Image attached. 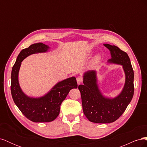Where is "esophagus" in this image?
<instances>
[{"mask_svg":"<svg viewBox=\"0 0 147 147\" xmlns=\"http://www.w3.org/2000/svg\"><path fill=\"white\" fill-rule=\"evenodd\" d=\"M82 81H83V80H82V77H78L77 78V84H81L82 82Z\"/></svg>","mask_w":147,"mask_h":147,"instance_id":"1","label":"esophagus"}]
</instances>
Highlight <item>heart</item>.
I'll list each match as a JSON object with an SVG mask.
<instances>
[{"label":"heart","instance_id":"obj_1","mask_svg":"<svg viewBox=\"0 0 147 147\" xmlns=\"http://www.w3.org/2000/svg\"><path fill=\"white\" fill-rule=\"evenodd\" d=\"M101 59V57H100V55H96L94 58H93V60H92V63L94 64H97L99 62H100Z\"/></svg>","mask_w":147,"mask_h":147}]
</instances>
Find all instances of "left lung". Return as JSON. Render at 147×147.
<instances>
[{"mask_svg":"<svg viewBox=\"0 0 147 147\" xmlns=\"http://www.w3.org/2000/svg\"><path fill=\"white\" fill-rule=\"evenodd\" d=\"M104 46L110 51L111 58L107 63L122 65L125 82L118 96L110 97L104 95L100 91L96 70H88L83 74V84L78 86L83 113L89 121L96 123H110L116 121L129 104L134 92V71L127 53L115 45L105 43Z\"/></svg>","mask_w":147,"mask_h":147,"instance_id":"1","label":"left lung"}]
</instances>
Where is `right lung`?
<instances>
[{"label":"right lung","instance_id":"add662e5","mask_svg":"<svg viewBox=\"0 0 147 147\" xmlns=\"http://www.w3.org/2000/svg\"><path fill=\"white\" fill-rule=\"evenodd\" d=\"M51 48L43 43H34L23 49L17 57L11 74V92L16 105L24 116L35 123L50 122L60 112L63 101L73 88H77L76 78L72 77L57 82L45 95L30 97L26 94L20 85L18 75L21 63L26 57L39 53H47Z\"/></svg>","mask_w":147,"mask_h":147}]
</instances>
